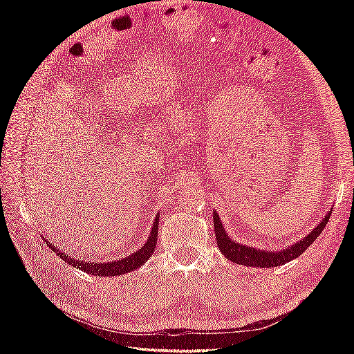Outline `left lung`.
Here are the masks:
<instances>
[{
	"label": "left lung",
	"mask_w": 354,
	"mask_h": 354,
	"mask_svg": "<svg viewBox=\"0 0 354 354\" xmlns=\"http://www.w3.org/2000/svg\"><path fill=\"white\" fill-rule=\"evenodd\" d=\"M330 214H332V212H328L324 217H322V221L303 240H298L297 243L284 248L281 251H266V250H257V248H251L242 243L232 242V239L228 236V232L223 228L219 214L213 212L216 242L225 257L231 260L232 263H236V265L254 266V268H275L280 265H286L288 261L297 259L298 255H301L307 248H309L315 240L318 239L321 231L326 228V225L330 219Z\"/></svg>",
	"instance_id": "1"
}]
</instances>
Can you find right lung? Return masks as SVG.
<instances>
[{"instance_id":"add662e5","label":"right lung","mask_w":354,"mask_h":354,"mask_svg":"<svg viewBox=\"0 0 354 354\" xmlns=\"http://www.w3.org/2000/svg\"><path fill=\"white\" fill-rule=\"evenodd\" d=\"M158 225H160V214H156L155 221L152 223V231H150V236L147 239L146 245L138 250L137 252L131 254L129 257H124V259H120L115 261H106V263H91V261H84V260H76L70 257V255L64 254L61 250L56 245H53L48 239H44L45 240V245L50 246V250H53L56 255H59L65 263H68V265L77 268L80 270H84L86 274H91L95 277H115V275H123L131 272V270L140 268L142 263H146L149 260L150 255L153 254L155 251V246H156V240H158Z\"/></svg>"}]
</instances>
